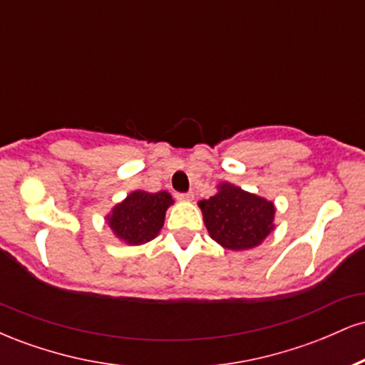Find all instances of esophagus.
<instances>
[{
    "label": "esophagus",
    "instance_id": "obj_1",
    "mask_svg": "<svg viewBox=\"0 0 365 365\" xmlns=\"http://www.w3.org/2000/svg\"><path fill=\"white\" fill-rule=\"evenodd\" d=\"M177 199L183 200V202H190V200L194 199V194H192V192H187V194H177Z\"/></svg>",
    "mask_w": 365,
    "mask_h": 365
}]
</instances>
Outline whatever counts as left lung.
I'll use <instances>...</instances> for the list:
<instances>
[{
	"label": "left lung",
	"mask_w": 365,
	"mask_h": 365,
	"mask_svg": "<svg viewBox=\"0 0 365 365\" xmlns=\"http://www.w3.org/2000/svg\"><path fill=\"white\" fill-rule=\"evenodd\" d=\"M199 207L209 237L225 249H254L274 230V204L233 183H220L215 195L199 200Z\"/></svg>",
	"instance_id": "1"
}]
</instances>
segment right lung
<instances>
[{"label": "right lung", "mask_w": 365, "mask_h": 365, "mask_svg": "<svg viewBox=\"0 0 365 365\" xmlns=\"http://www.w3.org/2000/svg\"><path fill=\"white\" fill-rule=\"evenodd\" d=\"M173 202V197L165 190L156 194L133 190L111 209L106 216V223L123 244H148L159 235L165 225L166 209Z\"/></svg>", "instance_id": "1"}]
</instances>
